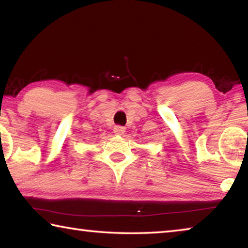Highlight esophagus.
Returning a JSON list of instances; mask_svg holds the SVG:
<instances>
[{
  "instance_id": "esophagus-1",
  "label": "esophagus",
  "mask_w": 248,
  "mask_h": 248,
  "mask_svg": "<svg viewBox=\"0 0 248 248\" xmlns=\"http://www.w3.org/2000/svg\"><path fill=\"white\" fill-rule=\"evenodd\" d=\"M124 132H125V128L120 127V125H116L114 128V133L117 134V136H121V134H124Z\"/></svg>"
}]
</instances>
